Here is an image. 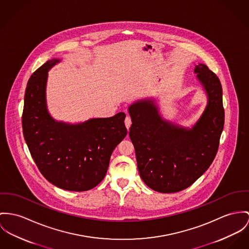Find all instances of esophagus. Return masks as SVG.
I'll return each instance as SVG.
<instances>
[{
    "label": "esophagus",
    "mask_w": 249,
    "mask_h": 249,
    "mask_svg": "<svg viewBox=\"0 0 249 249\" xmlns=\"http://www.w3.org/2000/svg\"><path fill=\"white\" fill-rule=\"evenodd\" d=\"M125 125H126V128L129 130V128L131 127V125H132V119H131V117L129 116V115H127L126 116V118H125Z\"/></svg>",
    "instance_id": "esophagus-1"
}]
</instances>
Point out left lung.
Returning a JSON list of instances; mask_svg holds the SVG:
<instances>
[{"label": "left lung", "mask_w": 249, "mask_h": 249, "mask_svg": "<svg viewBox=\"0 0 249 249\" xmlns=\"http://www.w3.org/2000/svg\"><path fill=\"white\" fill-rule=\"evenodd\" d=\"M194 73L202 84L208 103L192 128L164 119L154 98L138 100L129 106L137 168L144 183L153 191H183L206 172L218 151L224 129L223 90L218 77L203 63Z\"/></svg>", "instance_id": "1"}]
</instances>
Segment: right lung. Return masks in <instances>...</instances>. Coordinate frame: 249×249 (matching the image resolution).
I'll return each instance as SVG.
<instances>
[{
  "label": "right lung",
  "instance_id": "right-lung-1",
  "mask_svg": "<svg viewBox=\"0 0 249 249\" xmlns=\"http://www.w3.org/2000/svg\"><path fill=\"white\" fill-rule=\"evenodd\" d=\"M60 60L46 61L29 78L21 117L22 133L39 172L51 184L85 192L105 177L112 153L124 139L126 115L91 118L70 124L55 120L47 110L48 71Z\"/></svg>",
  "mask_w": 249,
  "mask_h": 249
}]
</instances>
